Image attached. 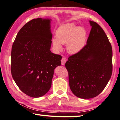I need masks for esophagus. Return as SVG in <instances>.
<instances>
[{"label": "esophagus", "instance_id": "obj_1", "mask_svg": "<svg viewBox=\"0 0 120 120\" xmlns=\"http://www.w3.org/2000/svg\"><path fill=\"white\" fill-rule=\"evenodd\" d=\"M66 62V58H64V57H63L62 58V60H61V62H62V65H64L65 64Z\"/></svg>", "mask_w": 120, "mask_h": 120}]
</instances>
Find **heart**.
Returning <instances> with one entry per match:
<instances>
[{
	"mask_svg": "<svg viewBox=\"0 0 120 120\" xmlns=\"http://www.w3.org/2000/svg\"><path fill=\"white\" fill-rule=\"evenodd\" d=\"M57 38L52 40L56 50H62V44H66L68 52L71 54L80 52L85 45L87 32L83 27L77 26L74 23H66L59 27L56 32Z\"/></svg>",
	"mask_w": 120,
	"mask_h": 120,
	"instance_id": "1",
	"label": "heart"
}]
</instances>
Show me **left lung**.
<instances>
[{
    "mask_svg": "<svg viewBox=\"0 0 120 120\" xmlns=\"http://www.w3.org/2000/svg\"><path fill=\"white\" fill-rule=\"evenodd\" d=\"M87 44L65 63L70 89L76 97H95L104 89L112 73V48L103 29L94 21Z\"/></svg>",
    "mask_w": 120,
    "mask_h": 120,
    "instance_id": "8db88e82",
    "label": "left lung"
}]
</instances>
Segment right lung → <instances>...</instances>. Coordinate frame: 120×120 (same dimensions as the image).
Segmentation results:
<instances>
[{
    "label": "right lung",
    "instance_id": "right-lung-1",
    "mask_svg": "<svg viewBox=\"0 0 120 120\" xmlns=\"http://www.w3.org/2000/svg\"><path fill=\"white\" fill-rule=\"evenodd\" d=\"M51 21L38 18L26 23L11 48V75L19 89L31 97H41L49 90L55 68L61 65L62 56L50 50Z\"/></svg>",
    "mask_w": 120,
    "mask_h": 120
}]
</instances>
